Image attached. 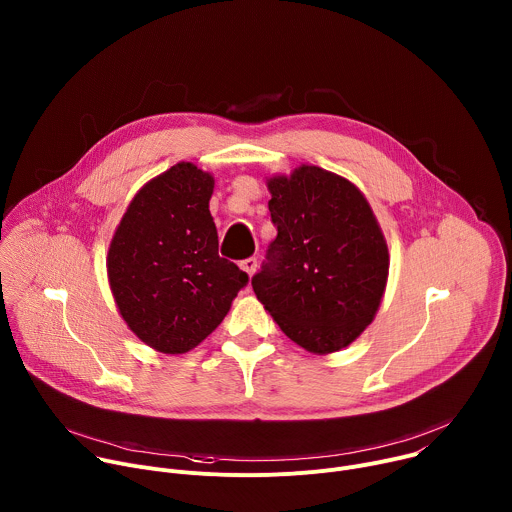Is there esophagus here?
Returning <instances> with one entry per match:
<instances>
[{
  "mask_svg": "<svg viewBox=\"0 0 512 512\" xmlns=\"http://www.w3.org/2000/svg\"><path fill=\"white\" fill-rule=\"evenodd\" d=\"M239 265H241V269L251 277V275L255 273V269H257V259H255V257H249V259H243Z\"/></svg>",
  "mask_w": 512,
  "mask_h": 512,
  "instance_id": "34e87169",
  "label": "esophagus"
}]
</instances>
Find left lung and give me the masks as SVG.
<instances>
[{"label": "left lung", "instance_id": "obj_1", "mask_svg": "<svg viewBox=\"0 0 512 512\" xmlns=\"http://www.w3.org/2000/svg\"><path fill=\"white\" fill-rule=\"evenodd\" d=\"M275 241L253 275L255 296L287 338L318 354L367 328L389 275V251L360 190L318 166L267 182Z\"/></svg>", "mask_w": 512, "mask_h": 512}]
</instances>
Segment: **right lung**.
Returning <instances> with one entry per match:
<instances>
[{"label": "right lung", "mask_w": 512, "mask_h": 512, "mask_svg": "<svg viewBox=\"0 0 512 512\" xmlns=\"http://www.w3.org/2000/svg\"><path fill=\"white\" fill-rule=\"evenodd\" d=\"M212 188V176L196 166H172L135 194L109 247L107 273L123 320L166 354L198 346L249 283L218 255Z\"/></svg>", "instance_id": "add662e5"}]
</instances>
